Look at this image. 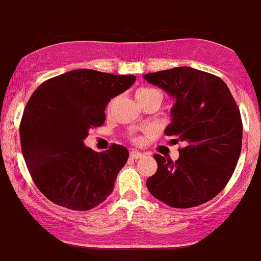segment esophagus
<instances>
[{
	"mask_svg": "<svg viewBox=\"0 0 261 261\" xmlns=\"http://www.w3.org/2000/svg\"><path fill=\"white\" fill-rule=\"evenodd\" d=\"M130 158L133 159V160H139V159L144 158V153H141L139 151H131L130 152Z\"/></svg>",
	"mask_w": 261,
	"mask_h": 261,
	"instance_id": "obj_1",
	"label": "esophagus"
}]
</instances>
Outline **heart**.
<instances>
[{
  "mask_svg": "<svg viewBox=\"0 0 261 261\" xmlns=\"http://www.w3.org/2000/svg\"><path fill=\"white\" fill-rule=\"evenodd\" d=\"M151 95L160 96V94H159L156 90L147 89V87H146V89L138 90V91H136V94H135V97H136V101H140V100H144V98L149 97V96H151ZM160 97H161V96H160ZM133 141L135 142V144H140V142H141V138H140V136H134Z\"/></svg>",
  "mask_w": 261,
  "mask_h": 261,
  "instance_id": "1",
  "label": "heart"
}]
</instances>
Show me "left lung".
<instances>
[{
  "label": "left lung",
  "instance_id": "obj_1",
  "mask_svg": "<svg viewBox=\"0 0 261 261\" xmlns=\"http://www.w3.org/2000/svg\"><path fill=\"white\" fill-rule=\"evenodd\" d=\"M144 79L174 97L166 136L182 141L175 163L153 155L158 171L146 186L152 196L177 209L207 202L229 182L241 152L243 122L229 87L193 67L146 73Z\"/></svg>",
  "mask_w": 261,
  "mask_h": 261
}]
</instances>
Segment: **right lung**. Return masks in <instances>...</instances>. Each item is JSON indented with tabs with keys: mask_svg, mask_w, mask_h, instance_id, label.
<instances>
[{
	"mask_svg": "<svg viewBox=\"0 0 261 261\" xmlns=\"http://www.w3.org/2000/svg\"><path fill=\"white\" fill-rule=\"evenodd\" d=\"M134 75L80 68L42 82L30 97L20 125L24 163L38 190L71 210H90L112 193L128 159L122 145L96 152L84 140L105 122V109L134 84Z\"/></svg>",
	"mask_w": 261,
	"mask_h": 261,
	"instance_id": "right-lung-1",
	"label": "right lung"
}]
</instances>
